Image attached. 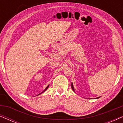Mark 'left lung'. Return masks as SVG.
I'll list each match as a JSON object with an SVG mask.
<instances>
[{"label":"left lung","mask_w":123,"mask_h":123,"mask_svg":"<svg viewBox=\"0 0 123 123\" xmlns=\"http://www.w3.org/2000/svg\"><path fill=\"white\" fill-rule=\"evenodd\" d=\"M71 87H72V90H73V91L74 92H75L74 91V87H73V83H72V85H71ZM100 97H97V98H100Z\"/></svg>","instance_id":"1"}]
</instances>
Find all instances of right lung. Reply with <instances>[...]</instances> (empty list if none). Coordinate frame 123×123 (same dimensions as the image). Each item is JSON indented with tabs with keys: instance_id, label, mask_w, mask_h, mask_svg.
<instances>
[{
	"instance_id": "obj_1",
	"label": "right lung",
	"mask_w": 123,
	"mask_h": 123,
	"mask_svg": "<svg viewBox=\"0 0 123 123\" xmlns=\"http://www.w3.org/2000/svg\"><path fill=\"white\" fill-rule=\"evenodd\" d=\"M49 85H48V86H47V87H46V88H45V90H44V91H43V92H42L41 93H43V92H44L45 91H46V90H47V89H48V87H49ZM41 93H40V94H39V95H40V94H41Z\"/></svg>"
}]
</instances>
